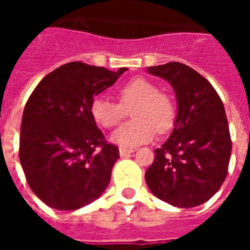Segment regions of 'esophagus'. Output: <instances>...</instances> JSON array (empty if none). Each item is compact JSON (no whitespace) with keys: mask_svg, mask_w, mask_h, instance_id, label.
Wrapping results in <instances>:
<instances>
[{"mask_svg":"<svg viewBox=\"0 0 250 250\" xmlns=\"http://www.w3.org/2000/svg\"><path fill=\"white\" fill-rule=\"evenodd\" d=\"M135 152V149H128V148H119V154H121V157H125L128 156V154H131V153Z\"/></svg>","mask_w":250,"mask_h":250,"instance_id":"obj_1","label":"esophagus"}]
</instances>
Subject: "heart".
Here are the masks:
<instances>
[{"label": "heart", "mask_w": 250, "mask_h": 250, "mask_svg": "<svg viewBox=\"0 0 250 250\" xmlns=\"http://www.w3.org/2000/svg\"><path fill=\"white\" fill-rule=\"evenodd\" d=\"M119 104L96 97L90 104V114L104 128H113L131 110L132 121L115 129L110 140L123 148L145 144L153 139L154 129L165 133L174 125L175 105L168 94L145 78H133L117 90Z\"/></svg>", "instance_id": "1"}]
</instances>
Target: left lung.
Listing matches in <instances>:
<instances>
[{
  "label": "left lung",
  "mask_w": 250,
  "mask_h": 250,
  "mask_svg": "<svg viewBox=\"0 0 250 250\" xmlns=\"http://www.w3.org/2000/svg\"><path fill=\"white\" fill-rule=\"evenodd\" d=\"M148 72L174 88L178 114L174 129L145 172L152 193L178 208H194L217 193L229 171L232 141L217 90L180 62L152 66Z\"/></svg>",
  "instance_id": "1"
}]
</instances>
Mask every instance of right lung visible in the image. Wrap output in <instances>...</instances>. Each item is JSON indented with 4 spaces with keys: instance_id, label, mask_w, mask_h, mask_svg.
Segmentation results:
<instances>
[{
    "instance_id": "1",
    "label": "right lung",
    "mask_w": 250,
    "mask_h": 250,
    "mask_svg": "<svg viewBox=\"0 0 250 250\" xmlns=\"http://www.w3.org/2000/svg\"><path fill=\"white\" fill-rule=\"evenodd\" d=\"M127 71L70 62L45 76L25 104L19 160L33 193L57 210H78L107 188L119 149L97 128L90 104Z\"/></svg>"
}]
</instances>
